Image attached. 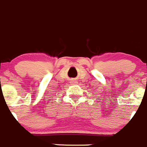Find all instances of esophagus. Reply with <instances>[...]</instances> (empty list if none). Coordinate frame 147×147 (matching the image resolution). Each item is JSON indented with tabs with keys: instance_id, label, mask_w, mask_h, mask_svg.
Segmentation results:
<instances>
[{
	"instance_id": "esophagus-1",
	"label": "esophagus",
	"mask_w": 147,
	"mask_h": 147,
	"mask_svg": "<svg viewBox=\"0 0 147 147\" xmlns=\"http://www.w3.org/2000/svg\"><path fill=\"white\" fill-rule=\"evenodd\" d=\"M70 83H71V84H75V83H77V81H76L75 79H71V80H70Z\"/></svg>"
}]
</instances>
